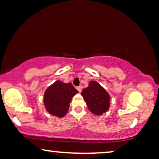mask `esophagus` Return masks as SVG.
<instances>
[{"mask_svg":"<svg viewBox=\"0 0 159 159\" xmlns=\"http://www.w3.org/2000/svg\"><path fill=\"white\" fill-rule=\"evenodd\" d=\"M77 89L80 93H81V91H82V87H81V86H79V87H77Z\"/></svg>","mask_w":159,"mask_h":159,"instance_id":"esophagus-1","label":"esophagus"}]
</instances>
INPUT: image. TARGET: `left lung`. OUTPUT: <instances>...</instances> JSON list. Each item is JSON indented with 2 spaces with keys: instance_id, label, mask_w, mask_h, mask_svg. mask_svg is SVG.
Listing matches in <instances>:
<instances>
[{
  "instance_id": "1",
  "label": "left lung",
  "mask_w": 159,
  "mask_h": 159,
  "mask_svg": "<svg viewBox=\"0 0 159 159\" xmlns=\"http://www.w3.org/2000/svg\"><path fill=\"white\" fill-rule=\"evenodd\" d=\"M81 95L93 114L102 115L110 110V94L96 81H90L88 87L82 90Z\"/></svg>"
}]
</instances>
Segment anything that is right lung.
<instances>
[{"mask_svg": "<svg viewBox=\"0 0 159 159\" xmlns=\"http://www.w3.org/2000/svg\"><path fill=\"white\" fill-rule=\"evenodd\" d=\"M78 90L71 83L57 80L49 86L44 93L45 110L50 115L59 118L64 117L69 110L70 103Z\"/></svg>", "mask_w": 159, "mask_h": 159, "instance_id": "1", "label": "right lung"}]
</instances>
